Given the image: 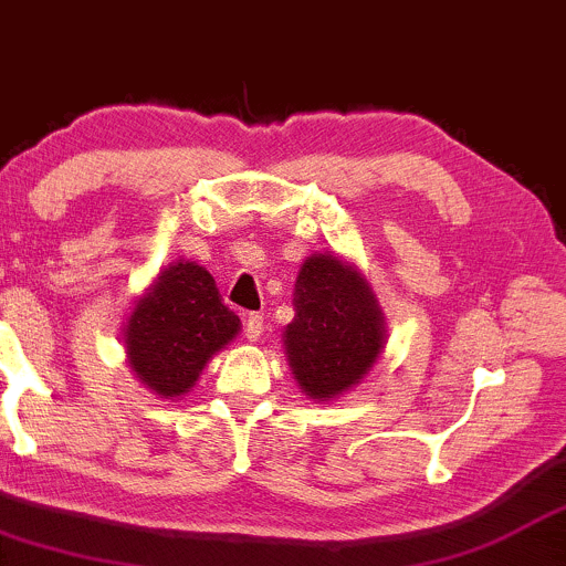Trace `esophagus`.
Segmentation results:
<instances>
[{
    "mask_svg": "<svg viewBox=\"0 0 566 566\" xmlns=\"http://www.w3.org/2000/svg\"><path fill=\"white\" fill-rule=\"evenodd\" d=\"M263 335V316L261 313H250L248 318H244V337H248V343H258Z\"/></svg>",
    "mask_w": 566,
    "mask_h": 566,
    "instance_id": "1",
    "label": "esophagus"
}]
</instances>
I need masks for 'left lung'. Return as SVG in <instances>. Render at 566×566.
<instances>
[{
	"label": "left lung",
	"mask_w": 566,
	"mask_h": 566,
	"mask_svg": "<svg viewBox=\"0 0 566 566\" xmlns=\"http://www.w3.org/2000/svg\"><path fill=\"white\" fill-rule=\"evenodd\" d=\"M292 308L282 339L297 387L329 403L364 382L385 353L387 326L358 265L337 253H311L297 271Z\"/></svg>",
	"instance_id": "8db88e82"
}]
</instances>
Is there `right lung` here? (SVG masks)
<instances>
[{
	"label": "right lung",
	"mask_w": 566,
	"mask_h": 566,
	"mask_svg": "<svg viewBox=\"0 0 566 566\" xmlns=\"http://www.w3.org/2000/svg\"><path fill=\"white\" fill-rule=\"evenodd\" d=\"M240 316L218 295L216 279L195 261L168 263L124 322V350L134 377L163 400H181L208 360L234 343Z\"/></svg>",
	"instance_id": "1"
}]
</instances>
